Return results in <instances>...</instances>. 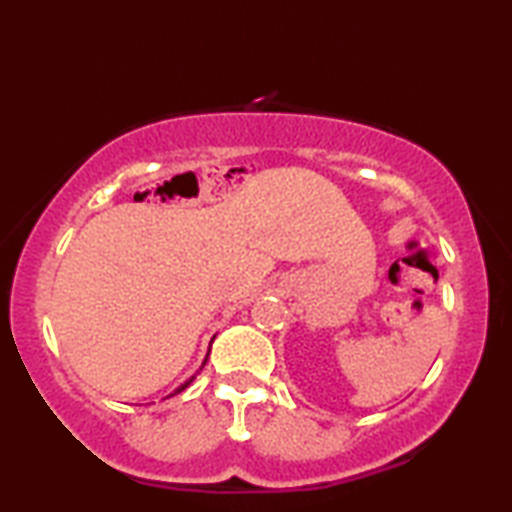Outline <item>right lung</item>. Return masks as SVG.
Masks as SVG:
<instances>
[{
    "mask_svg": "<svg viewBox=\"0 0 512 512\" xmlns=\"http://www.w3.org/2000/svg\"><path fill=\"white\" fill-rule=\"evenodd\" d=\"M212 341H214V336H212ZM212 341H210V348H212ZM207 357H210V350H207V354H205V359H203V363H201V368H198V370H196V375H198V372H201V370H203V366H205V363H207ZM196 375H192V377H189V379L185 381V384H180V386L176 388V391H173V393H169L167 397H173V395L183 393V391H185V388H189V386H192V381L196 379ZM167 397H164V400H167Z\"/></svg>",
    "mask_w": 512,
    "mask_h": 512,
    "instance_id": "1",
    "label": "right lung"
}]
</instances>
